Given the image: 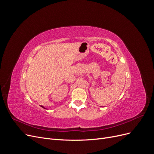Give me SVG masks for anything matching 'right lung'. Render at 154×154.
I'll return each mask as SVG.
<instances>
[{
  "mask_svg": "<svg viewBox=\"0 0 154 154\" xmlns=\"http://www.w3.org/2000/svg\"><path fill=\"white\" fill-rule=\"evenodd\" d=\"M42 106V108L45 109H45V107H44V106Z\"/></svg>",
  "mask_w": 154,
  "mask_h": 154,
  "instance_id": "obj_1",
  "label": "right lung"
}]
</instances>
